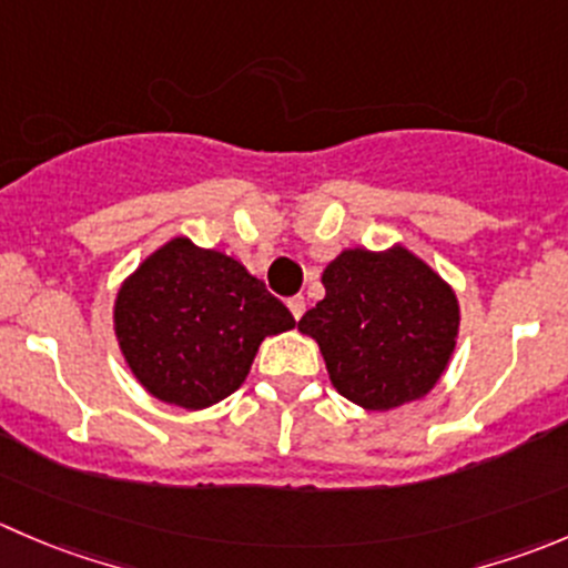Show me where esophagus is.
<instances>
[{
	"mask_svg": "<svg viewBox=\"0 0 568 568\" xmlns=\"http://www.w3.org/2000/svg\"><path fill=\"white\" fill-rule=\"evenodd\" d=\"M288 311L294 313V318H300L305 313V296H291L288 300Z\"/></svg>",
	"mask_w": 568,
	"mask_h": 568,
	"instance_id": "34e87169",
	"label": "esophagus"
}]
</instances>
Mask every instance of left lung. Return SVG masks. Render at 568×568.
I'll list each match as a JSON object with an SVG mask.
<instances>
[{
    "label": "left lung",
    "mask_w": 568,
    "mask_h": 568,
    "mask_svg": "<svg viewBox=\"0 0 568 568\" xmlns=\"http://www.w3.org/2000/svg\"><path fill=\"white\" fill-rule=\"evenodd\" d=\"M324 300L300 318L335 390L366 410L422 399L458 338V296L405 246L344 250L322 274Z\"/></svg>",
    "instance_id": "obj_1"
}]
</instances>
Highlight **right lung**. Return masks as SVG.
I'll use <instances>...</instances> for the list:
<instances>
[{
  "label": "right lung",
  "mask_w": 568,
  "mask_h": 568,
  "mask_svg": "<svg viewBox=\"0 0 568 568\" xmlns=\"http://www.w3.org/2000/svg\"><path fill=\"white\" fill-rule=\"evenodd\" d=\"M288 307L235 257L172 239L121 283L113 329L135 379L169 405L202 410L241 388Z\"/></svg>",
  "instance_id": "right-lung-1"
}]
</instances>
